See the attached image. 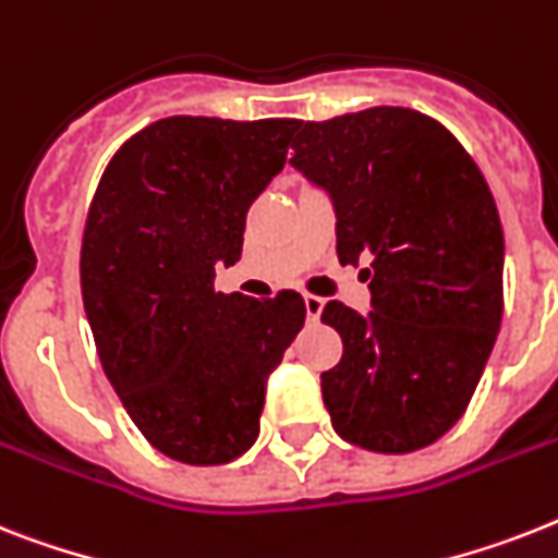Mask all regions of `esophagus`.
Returning a JSON list of instances; mask_svg holds the SVG:
<instances>
[{"label":"esophagus","instance_id":"1","mask_svg":"<svg viewBox=\"0 0 558 558\" xmlns=\"http://www.w3.org/2000/svg\"><path fill=\"white\" fill-rule=\"evenodd\" d=\"M303 306H306V318L315 324L320 318V312H324V298H318V294H303Z\"/></svg>","mask_w":558,"mask_h":558}]
</instances>
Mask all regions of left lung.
<instances>
[{
  "mask_svg": "<svg viewBox=\"0 0 558 558\" xmlns=\"http://www.w3.org/2000/svg\"><path fill=\"white\" fill-rule=\"evenodd\" d=\"M294 169L329 194L341 264L366 266L373 312L338 301L341 364L320 375L343 441L412 452L468 410L501 326L505 234L482 171L433 117L378 106L301 122Z\"/></svg>",
  "mask_w": 558,
  "mask_h": 558,
  "instance_id": "left-lung-1",
  "label": "left lung"
}]
</instances>
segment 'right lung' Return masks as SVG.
<instances>
[{
    "mask_svg": "<svg viewBox=\"0 0 558 558\" xmlns=\"http://www.w3.org/2000/svg\"><path fill=\"white\" fill-rule=\"evenodd\" d=\"M294 129L157 120L122 143L88 208L80 280L99 361L140 433L183 464H226L257 441L266 381L306 320L292 289H215Z\"/></svg>",
    "mask_w": 558,
    "mask_h": 558,
    "instance_id": "1",
    "label": "right lung"
}]
</instances>
